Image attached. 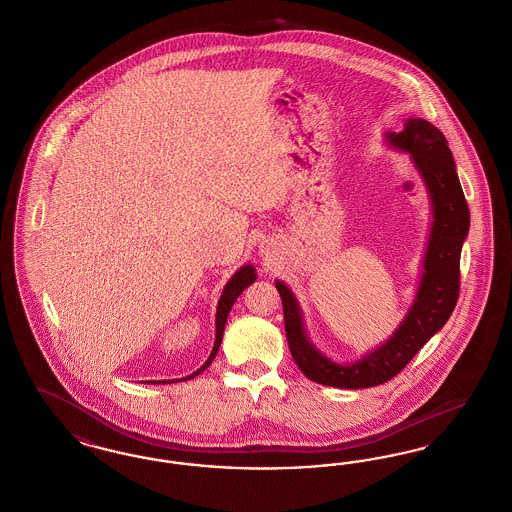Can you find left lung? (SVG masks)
<instances>
[{
	"label": "left lung",
	"mask_w": 512,
	"mask_h": 512,
	"mask_svg": "<svg viewBox=\"0 0 512 512\" xmlns=\"http://www.w3.org/2000/svg\"><path fill=\"white\" fill-rule=\"evenodd\" d=\"M386 144L409 155L432 207V226L422 259L413 305L388 340L351 363H336L309 340L303 313L292 290L276 280L284 305L286 338L293 361L313 382L341 390L380 386L399 374L449 320L459 297V265L470 228L453 153L445 136L424 119H407L401 132H386Z\"/></svg>",
	"instance_id": "left-lung-1"
}]
</instances>
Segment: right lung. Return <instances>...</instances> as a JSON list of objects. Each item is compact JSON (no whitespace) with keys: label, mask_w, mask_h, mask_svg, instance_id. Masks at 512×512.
<instances>
[{"label":"right lung","mask_w":512,"mask_h":512,"mask_svg":"<svg viewBox=\"0 0 512 512\" xmlns=\"http://www.w3.org/2000/svg\"><path fill=\"white\" fill-rule=\"evenodd\" d=\"M255 280H257V272H255L253 265H244V267L238 268V270L234 272V276L226 282V286H224V290H222V295H220L219 305H217L215 345H213V351H211L209 359L203 363V366H199L195 372H192L190 376H186V378H176V380H172V382H180V380L186 382V380H192V378H195L197 374H201L207 366L213 363V359H215L217 353H219L220 341H222V334H224V324H226V318H228V313H230L232 305L236 303L238 295L244 292L247 286H251ZM172 382L171 380H149L147 384H172Z\"/></svg>","instance_id":"obj_1"}]
</instances>
